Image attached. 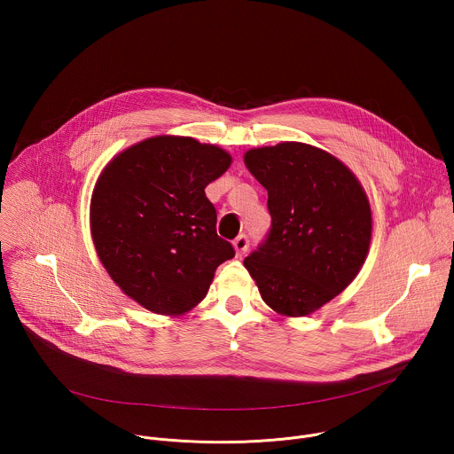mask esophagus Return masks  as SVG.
Listing matches in <instances>:
<instances>
[{"label":"esophagus","instance_id":"34e87169","mask_svg":"<svg viewBox=\"0 0 454 454\" xmlns=\"http://www.w3.org/2000/svg\"><path fill=\"white\" fill-rule=\"evenodd\" d=\"M233 247H235L237 256L240 258V256L247 251V247H249V240H247V237H246V235H239V237L233 240Z\"/></svg>","mask_w":454,"mask_h":454}]
</instances>
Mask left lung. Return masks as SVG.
Listing matches in <instances>:
<instances>
[{"instance_id":"left-lung-1","label":"left lung","mask_w":454,"mask_h":454,"mask_svg":"<svg viewBox=\"0 0 454 454\" xmlns=\"http://www.w3.org/2000/svg\"><path fill=\"white\" fill-rule=\"evenodd\" d=\"M244 163L268 190L271 230L244 258L262 300L280 316H309L343 293L372 240V208L356 174L301 142L249 149Z\"/></svg>"}]
</instances>
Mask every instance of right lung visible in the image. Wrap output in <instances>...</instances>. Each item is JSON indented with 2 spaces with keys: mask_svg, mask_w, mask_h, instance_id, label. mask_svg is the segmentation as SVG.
I'll return each mask as SVG.
<instances>
[{
  "mask_svg": "<svg viewBox=\"0 0 454 454\" xmlns=\"http://www.w3.org/2000/svg\"><path fill=\"white\" fill-rule=\"evenodd\" d=\"M231 156L190 137L161 135L118 153L90 203L91 239L113 282L144 309L181 316L207 296L215 270L235 256L215 231L205 188Z\"/></svg>",
  "mask_w": 454,
  "mask_h": 454,
  "instance_id": "right-lung-1",
  "label": "right lung"
}]
</instances>
